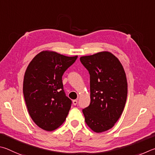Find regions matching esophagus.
Returning a JSON list of instances; mask_svg holds the SVG:
<instances>
[{"label":"esophagus","instance_id":"1","mask_svg":"<svg viewBox=\"0 0 155 155\" xmlns=\"http://www.w3.org/2000/svg\"><path fill=\"white\" fill-rule=\"evenodd\" d=\"M78 104V101L77 100H73V104L74 105H76Z\"/></svg>","mask_w":155,"mask_h":155}]
</instances>
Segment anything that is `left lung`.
Segmentation results:
<instances>
[{
  "label": "left lung",
  "instance_id": "left-lung-1",
  "mask_svg": "<svg viewBox=\"0 0 155 155\" xmlns=\"http://www.w3.org/2000/svg\"><path fill=\"white\" fill-rule=\"evenodd\" d=\"M90 74L91 104L82 110L87 125L96 133L110 129L126 104L127 81L123 65L110 51L80 57Z\"/></svg>",
  "mask_w": 155,
  "mask_h": 155
}]
</instances>
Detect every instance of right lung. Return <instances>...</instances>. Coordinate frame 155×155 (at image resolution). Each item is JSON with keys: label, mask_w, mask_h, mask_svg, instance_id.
I'll return each mask as SVG.
<instances>
[{"label": "right lung", "mask_w": 155, "mask_h": 155, "mask_svg": "<svg viewBox=\"0 0 155 155\" xmlns=\"http://www.w3.org/2000/svg\"><path fill=\"white\" fill-rule=\"evenodd\" d=\"M77 58L42 51L26 70L23 93L27 109L35 123L45 131L58 129L66 120L72 101L65 94L62 76Z\"/></svg>", "instance_id": "obj_1"}]
</instances>
